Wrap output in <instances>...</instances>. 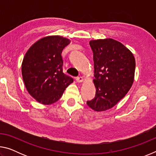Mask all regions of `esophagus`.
Here are the masks:
<instances>
[{
    "label": "esophagus",
    "mask_w": 156,
    "mask_h": 156,
    "mask_svg": "<svg viewBox=\"0 0 156 156\" xmlns=\"http://www.w3.org/2000/svg\"><path fill=\"white\" fill-rule=\"evenodd\" d=\"M76 80L78 82V83H82L84 80L83 78L82 77V76H80V77H77L76 78Z\"/></svg>",
    "instance_id": "34e87169"
}]
</instances>
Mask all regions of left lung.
<instances>
[{
  "instance_id": "obj_1",
  "label": "left lung",
  "mask_w": 156,
  "mask_h": 156,
  "mask_svg": "<svg viewBox=\"0 0 156 156\" xmlns=\"http://www.w3.org/2000/svg\"><path fill=\"white\" fill-rule=\"evenodd\" d=\"M94 54L96 96L87 102L96 112L109 109L125 97L134 80L136 60L129 49L112 38L89 42Z\"/></svg>"
}]
</instances>
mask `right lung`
I'll list each match as a JSON object with an SVG mask.
<instances>
[{"mask_svg": "<svg viewBox=\"0 0 156 156\" xmlns=\"http://www.w3.org/2000/svg\"><path fill=\"white\" fill-rule=\"evenodd\" d=\"M69 43L60 36H47L36 42L25 54L22 62L23 81L29 94L40 103L56 102L73 82L62 72L61 54Z\"/></svg>", "mask_w": 156, "mask_h": 156, "instance_id": "right-lung-1", "label": "right lung"}]
</instances>
